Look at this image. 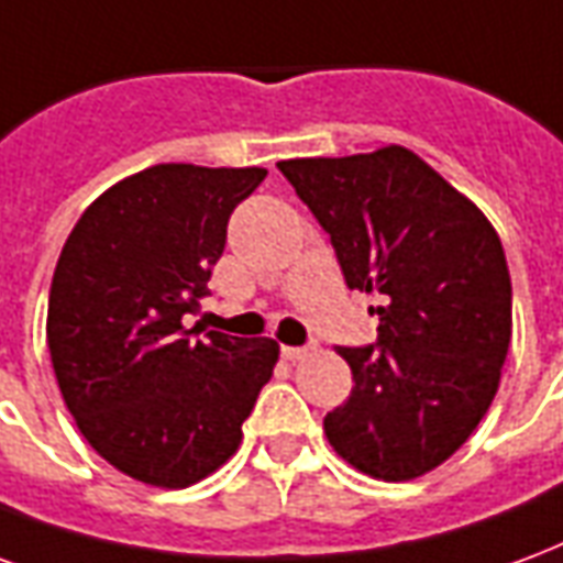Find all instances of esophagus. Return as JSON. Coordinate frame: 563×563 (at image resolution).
Segmentation results:
<instances>
[{
  "instance_id": "34e87169",
  "label": "esophagus",
  "mask_w": 563,
  "mask_h": 563,
  "mask_svg": "<svg viewBox=\"0 0 563 563\" xmlns=\"http://www.w3.org/2000/svg\"><path fill=\"white\" fill-rule=\"evenodd\" d=\"M314 354V347H282V356L285 360H290V363H299V360H306V356Z\"/></svg>"
}]
</instances>
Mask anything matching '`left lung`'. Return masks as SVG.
I'll return each instance as SVG.
<instances>
[{"mask_svg": "<svg viewBox=\"0 0 563 563\" xmlns=\"http://www.w3.org/2000/svg\"><path fill=\"white\" fill-rule=\"evenodd\" d=\"M278 170L330 233L347 287L384 297L377 342L339 347L354 389L323 417L327 441L368 477H422L465 444L498 393L512 335L498 233L396 143Z\"/></svg>", "mask_w": 563, "mask_h": 563, "instance_id": "obj_1", "label": "left lung"}]
</instances>
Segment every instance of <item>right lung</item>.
<instances>
[{"mask_svg": "<svg viewBox=\"0 0 563 563\" xmlns=\"http://www.w3.org/2000/svg\"><path fill=\"white\" fill-rule=\"evenodd\" d=\"M264 167L155 164L92 200L65 240L47 306L53 372L101 459L158 489L219 471L273 377L278 344L200 335L228 219Z\"/></svg>", "mask_w": 563, "mask_h": 563, "instance_id": "right-lung-1", "label": "right lung"}]
</instances>
